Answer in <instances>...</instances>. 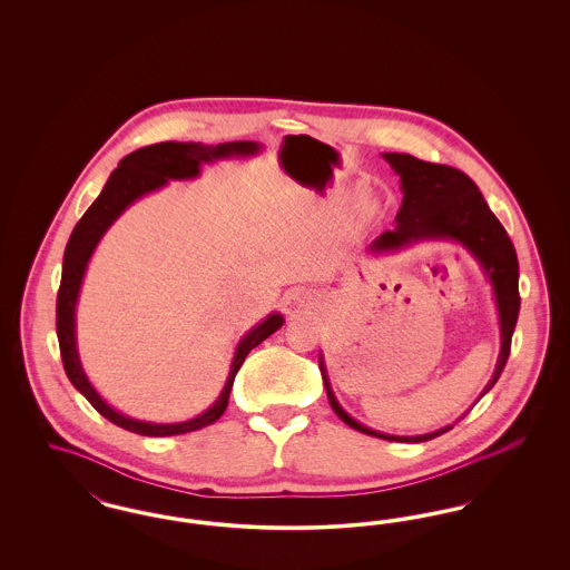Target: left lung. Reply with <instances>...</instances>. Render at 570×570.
I'll use <instances>...</instances> for the list:
<instances>
[{
  "instance_id": "8db88e82",
  "label": "left lung",
  "mask_w": 570,
  "mask_h": 570,
  "mask_svg": "<svg viewBox=\"0 0 570 570\" xmlns=\"http://www.w3.org/2000/svg\"><path fill=\"white\" fill-rule=\"evenodd\" d=\"M382 158L393 166L402 181V207L395 216L397 226L393 230L382 233L374 244L372 252H389L400 249L404 245L419 239H453L460 242L470 254L481 263L483 272L488 273L493 286L498 316H500V335L502 346L498 354L495 372L483 389L481 397L498 382L511 353V337L515 331L519 316V263L515 247L509 239L500 219L491 214V209L476 188V184L458 168L446 164L425 163L410 154H382ZM321 372L325 380L328 404L335 414L361 434L374 435L380 440L393 442H428L435 435H442L453 425H446L438 432L425 435H389L374 432L337 404L331 384L326 379L325 363L321 356Z\"/></svg>"
}]
</instances>
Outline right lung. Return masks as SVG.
<instances>
[{
	"label": "right lung",
	"instance_id": "obj_1",
	"mask_svg": "<svg viewBox=\"0 0 570 570\" xmlns=\"http://www.w3.org/2000/svg\"><path fill=\"white\" fill-rule=\"evenodd\" d=\"M261 151L258 142L252 140H235V142H219V145H200V142H156L142 149H136L130 156H126L119 166L110 173L109 181L100 196L91 203V207L85 212V216L75 226L66 252H63V269H61V284L57 293V340H59V353L63 361V370L70 382L87 397V402L96 407L110 423L151 438L163 435L188 434L200 428H207L216 423L228 406V395L233 389L235 376L239 367L244 365L245 356L256 348L261 342H265L272 333L284 325L282 314H269L261 325L254 326L249 333H245L239 342L235 358L230 365V374L219 393L214 406L207 407L203 414L194 416L184 423H147L136 421L115 407H110L98 391L91 386V382L82 372L81 358L77 351V333H75V309L77 298L81 291L82 275L87 269V263L96 249L102 235L109 230L110 224L121 216L136 198L160 190L168 179H194L200 173V164L214 163L222 158L233 156H254Z\"/></svg>",
	"mask_w": 570,
	"mask_h": 570
}]
</instances>
